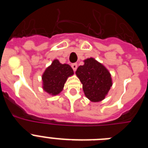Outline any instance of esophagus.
Returning a JSON list of instances; mask_svg holds the SVG:
<instances>
[{
  "label": "esophagus",
  "instance_id": "1",
  "mask_svg": "<svg viewBox=\"0 0 148 148\" xmlns=\"http://www.w3.org/2000/svg\"><path fill=\"white\" fill-rule=\"evenodd\" d=\"M72 68H73V70H74V71H75V70H77V67H78V65H77V64H73L71 65Z\"/></svg>",
  "mask_w": 148,
  "mask_h": 148
}]
</instances>
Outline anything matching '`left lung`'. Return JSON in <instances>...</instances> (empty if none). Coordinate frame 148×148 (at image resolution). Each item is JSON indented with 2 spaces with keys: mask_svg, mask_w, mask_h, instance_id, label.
<instances>
[{
  "mask_svg": "<svg viewBox=\"0 0 148 148\" xmlns=\"http://www.w3.org/2000/svg\"><path fill=\"white\" fill-rule=\"evenodd\" d=\"M75 74L83 85L86 97L91 101H102L112 87V78L107 68L92 58L84 60Z\"/></svg>",
  "mask_w": 148,
  "mask_h": 148,
  "instance_id": "left-lung-1",
  "label": "left lung"
}]
</instances>
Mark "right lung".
Listing matches in <instances>:
<instances>
[{
  "mask_svg": "<svg viewBox=\"0 0 148 148\" xmlns=\"http://www.w3.org/2000/svg\"><path fill=\"white\" fill-rule=\"evenodd\" d=\"M73 74V70L70 65L62 64L58 60H54L42 75L43 89L50 95H58L62 91L68 77Z\"/></svg>",
  "mask_w": 148,
  "mask_h": 148,
  "instance_id": "1",
  "label": "right lung"
}]
</instances>
